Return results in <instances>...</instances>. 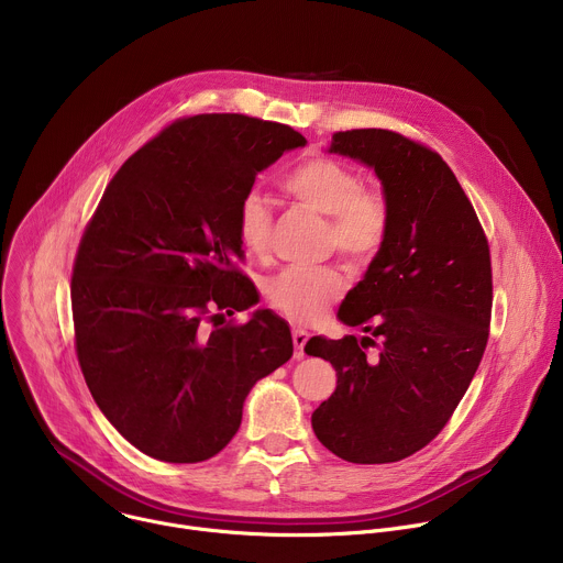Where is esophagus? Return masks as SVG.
Listing matches in <instances>:
<instances>
[{
    "mask_svg": "<svg viewBox=\"0 0 563 563\" xmlns=\"http://www.w3.org/2000/svg\"><path fill=\"white\" fill-rule=\"evenodd\" d=\"M307 339H309V334L305 332V330H294L291 332V341H294V347H296V352H294V356L296 358H302L305 356V343H307Z\"/></svg>",
    "mask_w": 563,
    "mask_h": 563,
    "instance_id": "34e87169",
    "label": "esophagus"
}]
</instances>
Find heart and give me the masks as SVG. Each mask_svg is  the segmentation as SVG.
Segmentation results:
<instances>
[{"label": "heart", "mask_w": 563, "mask_h": 563, "mask_svg": "<svg viewBox=\"0 0 563 563\" xmlns=\"http://www.w3.org/2000/svg\"><path fill=\"white\" fill-rule=\"evenodd\" d=\"M283 191L305 209L328 216L325 247L339 252L352 267H367L385 247L391 229V202L383 187L363 185L352 165L332 155H309L291 167ZM235 233L250 254L272 247L274 211L258 191H247L235 205ZM339 267H287L265 283V300L291 323L311 325L323 318L345 291Z\"/></svg>", "instance_id": "obj_1"}]
</instances>
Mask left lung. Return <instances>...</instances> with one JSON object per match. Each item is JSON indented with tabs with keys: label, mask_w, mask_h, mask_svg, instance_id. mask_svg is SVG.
I'll use <instances>...</instances> for the list:
<instances>
[{
	"label": "left lung",
	"mask_w": 563,
	"mask_h": 563,
	"mask_svg": "<svg viewBox=\"0 0 563 563\" xmlns=\"http://www.w3.org/2000/svg\"><path fill=\"white\" fill-rule=\"evenodd\" d=\"M332 151L374 167L391 229L339 309L345 325L372 336H313L305 345L336 369V391L313 410L311 428L350 463H394L445 428L484 358L490 245L456 176L428 144L389 129H352L332 135Z\"/></svg>",
	"instance_id": "8db88e82"
}]
</instances>
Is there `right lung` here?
Here are the masks:
<instances>
[{"label": "right lung", "mask_w": 563, "mask_h": 563, "mask_svg": "<svg viewBox=\"0 0 563 563\" xmlns=\"http://www.w3.org/2000/svg\"><path fill=\"white\" fill-rule=\"evenodd\" d=\"M307 140L240 113L172 122L118 169L85 227L70 307L79 369L140 452L198 463L238 432L254 383L294 354L269 309L222 323L258 296L238 269L235 205L256 174Z\"/></svg>", "instance_id": "1"}]
</instances>
